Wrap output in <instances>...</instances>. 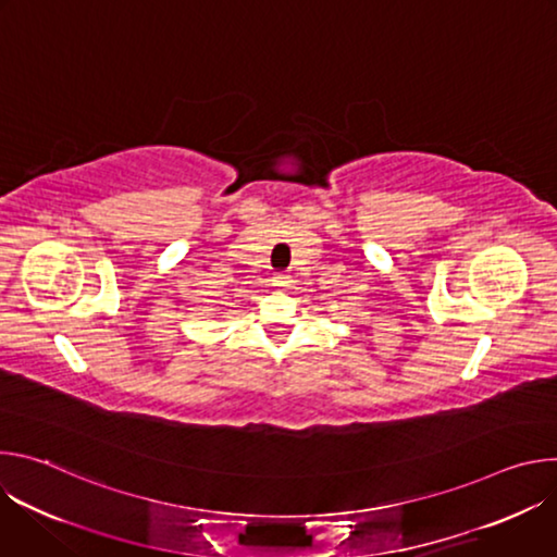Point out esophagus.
Wrapping results in <instances>:
<instances>
[{
  "mask_svg": "<svg viewBox=\"0 0 557 557\" xmlns=\"http://www.w3.org/2000/svg\"><path fill=\"white\" fill-rule=\"evenodd\" d=\"M288 282H290V277L286 273H275L273 275V286H288Z\"/></svg>",
  "mask_w": 557,
  "mask_h": 557,
  "instance_id": "34e87169",
  "label": "esophagus"
}]
</instances>
